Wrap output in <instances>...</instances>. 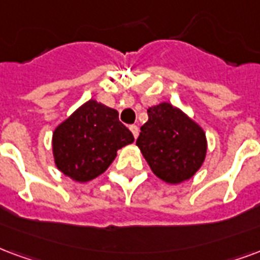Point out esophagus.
<instances>
[{"instance_id": "34e87169", "label": "esophagus", "mask_w": 260, "mask_h": 260, "mask_svg": "<svg viewBox=\"0 0 260 260\" xmlns=\"http://www.w3.org/2000/svg\"><path fill=\"white\" fill-rule=\"evenodd\" d=\"M131 132H132V135H134V138H138V135H139V128H138V125H131L129 126Z\"/></svg>"}]
</instances>
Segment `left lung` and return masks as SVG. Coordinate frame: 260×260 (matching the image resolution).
<instances>
[{"label": "left lung", "instance_id": "left-lung-1", "mask_svg": "<svg viewBox=\"0 0 260 260\" xmlns=\"http://www.w3.org/2000/svg\"><path fill=\"white\" fill-rule=\"evenodd\" d=\"M136 146L155 176L178 184L193 178L207 155L205 132L168 102L151 106Z\"/></svg>", "mask_w": 260, "mask_h": 260}]
</instances>
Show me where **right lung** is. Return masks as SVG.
<instances>
[{"instance_id":"add662e5","label":"right lung","mask_w":260,"mask_h":260,"mask_svg":"<svg viewBox=\"0 0 260 260\" xmlns=\"http://www.w3.org/2000/svg\"><path fill=\"white\" fill-rule=\"evenodd\" d=\"M134 142L118 111L88 101L56 126L52 150L57 169L76 182H89L110 167L117 150Z\"/></svg>"}]
</instances>
